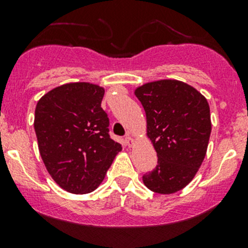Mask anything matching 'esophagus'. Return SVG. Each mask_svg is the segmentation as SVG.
<instances>
[{
    "label": "esophagus",
    "instance_id": "34e87169",
    "mask_svg": "<svg viewBox=\"0 0 248 248\" xmlns=\"http://www.w3.org/2000/svg\"><path fill=\"white\" fill-rule=\"evenodd\" d=\"M124 141H126V144L128 145L129 147L133 146V144H134V140H133V138H132V136H129V134H127L126 139H124Z\"/></svg>",
    "mask_w": 248,
    "mask_h": 248
}]
</instances>
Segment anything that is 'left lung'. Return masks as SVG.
Listing matches in <instances>:
<instances>
[{
	"label": "left lung",
	"instance_id": "obj_1",
	"mask_svg": "<svg viewBox=\"0 0 248 248\" xmlns=\"http://www.w3.org/2000/svg\"><path fill=\"white\" fill-rule=\"evenodd\" d=\"M134 94L144 107L147 137L158 157L142 181L156 193H175L193 180L205 158L211 133L209 103L191 85L171 79L147 82Z\"/></svg>",
	"mask_w": 248,
	"mask_h": 248
}]
</instances>
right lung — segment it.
<instances>
[{"label":"right lung","mask_w":248,"mask_h":248,"mask_svg":"<svg viewBox=\"0 0 248 248\" xmlns=\"http://www.w3.org/2000/svg\"><path fill=\"white\" fill-rule=\"evenodd\" d=\"M104 89L90 82L57 86L38 101L34 131L47 172L69 193L94 191L122 150L109 136Z\"/></svg>","instance_id":"right-lung-1"}]
</instances>
